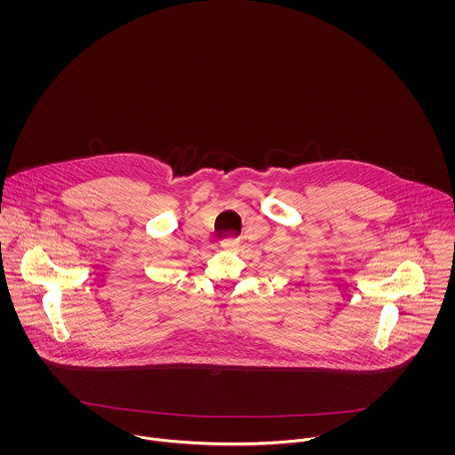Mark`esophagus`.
<instances>
[{"mask_svg": "<svg viewBox=\"0 0 455 455\" xmlns=\"http://www.w3.org/2000/svg\"><path fill=\"white\" fill-rule=\"evenodd\" d=\"M238 245H240V240L235 238V236H229V238H226V240L220 242V247H222V249H228V251H229V249H236Z\"/></svg>", "mask_w": 455, "mask_h": 455, "instance_id": "obj_1", "label": "esophagus"}]
</instances>
